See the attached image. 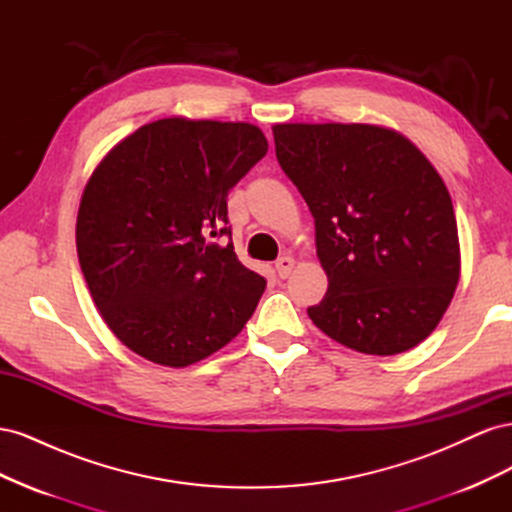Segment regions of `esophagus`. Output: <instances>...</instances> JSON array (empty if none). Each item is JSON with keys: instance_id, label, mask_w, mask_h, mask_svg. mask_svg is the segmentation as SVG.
<instances>
[{"instance_id": "1", "label": "esophagus", "mask_w": 512, "mask_h": 512, "mask_svg": "<svg viewBox=\"0 0 512 512\" xmlns=\"http://www.w3.org/2000/svg\"><path fill=\"white\" fill-rule=\"evenodd\" d=\"M294 269V258L292 256H280L275 260V271L277 275L282 277V280H286V277L292 273Z\"/></svg>"}]
</instances>
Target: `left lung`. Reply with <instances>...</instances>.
<instances>
[{
	"mask_svg": "<svg viewBox=\"0 0 512 512\" xmlns=\"http://www.w3.org/2000/svg\"><path fill=\"white\" fill-rule=\"evenodd\" d=\"M273 138L329 277L309 318L356 352L421 344L459 282L457 220L436 168L408 138L367 123H280Z\"/></svg>",
	"mask_w": 512,
	"mask_h": 512,
	"instance_id": "1",
	"label": "left lung"
}]
</instances>
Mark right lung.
Returning <instances> with one entry per match:
<instances>
[{
  "instance_id": "obj_1",
  "label": "right lung",
  "mask_w": 512,
  "mask_h": 512,
  "mask_svg": "<svg viewBox=\"0 0 512 512\" xmlns=\"http://www.w3.org/2000/svg\"><path fill=\"white\" fill-rule=\"evenodd\" d=\"M267 147L250 123L173 117L138 128L98 164L81 198L76 250L91 299L123 346L185 367L245 327L267 280L235 254L228 192Z\"/></svg>"
}]
</instances>
